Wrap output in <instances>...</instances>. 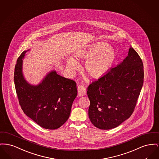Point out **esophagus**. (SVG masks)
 I'll use <instances>...</instances> for the list:
<instances>
[{"label":"esophagus","instance_id":"1","mask_svg":"<svg viewBox=\"0 0 159 159\" xmlns=\"http://www.w3.org/2000/svg\"><path fill=\"white\" fill-rule=\"evenodd\" d=\"M78 92L80 96H83L86 94V88L84 85H79L78 86Z\"/></svg>","mask_w":159,"mask_h":159}]
</instances>
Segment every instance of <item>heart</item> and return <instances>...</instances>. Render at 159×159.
Returning <instances> with one entry per match:
<instances>
[{
  "label": "heart",
  "instance_id": "1",
  "mask_svg": "<svg viewBox=\"0 0 159 159\" xmlns=\"http://www.w3.org/2000/svg\"><path fill=\"white\" fill-rule=\"evenodd\" d=\"M76 56L81 59H87L85 63V70L93 78H99L105 75L112 67L116 60L114 49L106 43L98 42L79 51ZM67 67L74 70L78 67L74 59H68Z\"/></svg>",
  "mask_w": 159,
  "mask_h": 159
}]
</instances>
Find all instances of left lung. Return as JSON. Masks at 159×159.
Instances as JSON below:
<instances>
[{
  "label": "left lung",
  "instance_id": "left-lung-1",
  "mask_svg": "<svg viewBox=\"0 0 159 159\" xmlns=\"http://www.w3.org/2000/svg\"><path fill=\"white\" fill-rule=\"evenodd\" d=\"M143 76L142 59L131 47L122 63L88 87L89 116L92 124L108 130L130 117L142 89Z\"/></svg>",
  "mask_w": 159,
  "mask_h": 159
}]
</instances>
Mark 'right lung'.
I'll list each match as a JSON object with an SVG mask.
<instances>
[{
    "label": "right lung",
    "mask_w": 159,
    "mask_h": 159,
    "mask_svg": "<svg viewBox=\"0 0 159 159\" xmlns=\"http://www.w3.org/2000/svg\"><path fill=\"white\" fill-rule=\"evenodd\" d=\"M29 50L17 59L14 69V84L19 104L27 117L46 129L54 130L63 125L70 114L77 95L76 84L52 71L41 83H27L22 74V59Z\"/></svg>",
    "instance_id": "add662e5"
}]
</instances>
